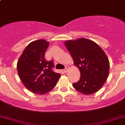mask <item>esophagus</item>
<instances>
[{"mask_svg": "<svg viewBox=\"0 0 125 125\" xmlns=\"http://www.w3.org/2000/svg\"><path fill=\"white\" fill-rule=\"evenodd\" d=\"M69 67H66V68L63 70V71L65 72H68V70H69Z\"/></svg>", "mask_w": 125, "mask_h": 125, "instance_id": "esophagus-1", "label": "esophagus"}]
</instances>
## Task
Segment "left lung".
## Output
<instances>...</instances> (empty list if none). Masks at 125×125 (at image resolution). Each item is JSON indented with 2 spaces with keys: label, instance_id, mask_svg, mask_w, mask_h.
<instances>
[{
  "label": "left lung",
  "instance_id": "obj_1",
  "mask_svg": "<svg viewBox=\"0 0 125 125\" xmlns=\"http://www.w3.org/2000/svg\"><path fill=\"white\" fill-rule=\"evenodd\" d=\"M64 44L81 72L73 87L85 95L97 92L109 75V62L104 52L97 43L83 38L67 40Z\"/></svg>",
  "mask_w": 125,
  "mask_h": 125
}]
</instances>
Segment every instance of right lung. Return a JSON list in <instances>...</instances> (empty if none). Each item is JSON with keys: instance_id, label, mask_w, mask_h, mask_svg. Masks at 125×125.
I'll list each match as a JSON object with an SVG mask.
<instances>
[{"instance_id": "1", "label": "right lung", "mask_w": 125, "mask_h": 125, "mask_svg": "<svg viewBox=\"0 0 125 125\" xmlns=\"http://www.w3.org/2000/svg\"><path fill=\"white\" fill-rule=\"evenodd\" d=\"M49 42L39 40L28 44L17 63L18 75L26 88L32 93L44 94L55 87L61 74L54 72L53 62L46 61Z\"/></svg>"}]
</instances>
